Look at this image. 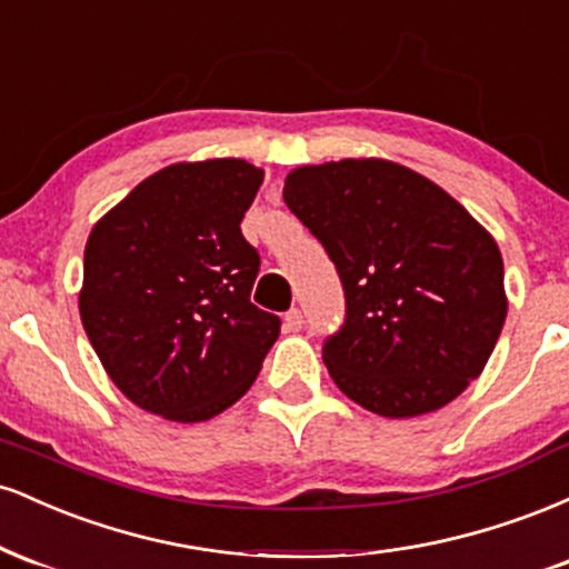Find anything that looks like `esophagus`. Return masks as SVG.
I'll return each mask as SVG.
<instances>
[{"label": "esophagus", "instance_id": "1", "mask_svg": "<svg viewBox=\"0 0 569 569\" xmlns=\"http://www.w3.org/2000/svg\"><path fill=\"white\" fill-rule=\"evenodd\" d=\"M305 326V318H302V310H297V307H293V310H289L283 316V329L286 331H299Z\"/></svg>", "mask_w": 569, "mask_h": 569}]
</instances>
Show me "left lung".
<instances>
[{"mask_svg":"<svg viewBox=\"0 0 569 569\" xmlns=\"http://www.w3.org/2000/svg\"><path fill=\"white\" fill-rule=\"evenodd\" d=\"M286 206L321 240L348 302L323 361L382 417L447 407L481 375L506 323L495 238L439 184L398 162L293 168Z\"/></svg>","mask_w":569,"mask_h":569,"instance_id":"1","label":"left lung"}]
</instances>
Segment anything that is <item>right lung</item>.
Listing matches in <instances>:
<instances>
[{"mask_svg": "<svg viewBox=\"0 0 569 569\" xmlns=\"http://www.w3.org/2000/svg\"><path fill=\"white\" fill-rule=\"evenodd\" d=\"M262 168L173 162L103 213L84 246L80 318L136 407L202 422L257 380L280 318L251 305L259 253L240 232Z\"/></svg>", "mask_w": 569, "mask_h": 569, "instance_id": "add662e5", "label": "right lung"}]
</instances>
